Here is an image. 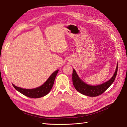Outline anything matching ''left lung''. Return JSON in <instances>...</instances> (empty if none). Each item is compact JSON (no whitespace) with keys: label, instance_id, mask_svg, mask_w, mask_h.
<instances>
[{"label":"left lung","instance_id":"left-lung-1","mask_svg":"<svg viewBox=\"0 0 127 127\" xmlns=\"http://www.w3.org/2000/svg\"><path fill=\"white\" fill-rule=\"evenodd\" d=\"M118 70V65L117 66L116 71L111 78L107 82L103 83L100 85L96 86L89 85L84 83L81 80L76 73L74 69H73L72 73V82L75 89L83 95H87L91 97L97 96L103 93L111 85L116 77Z\"/></svg>","mask_w":127,"mask_h":127}]
</instances>
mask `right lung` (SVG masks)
Listing matches in <instances>:
<instances>
[{"label": "right lung", "instance_id": "1", "mask_svg": "<svg viewBox=\"0 0 127 127\" xmlns=\"http://www.w3.org/2000/svg\"><path fill=\"white\" fill-rule=\"evenodd\" d=\"M58 72V70L55 71L50 76L48 80L46 81V82H45V83H44L40 87L35 89H24L16 87V85H14L13 84L12 85L16 90L24 95L27 96V97L33 98L42 97L43 96L48 94L49 93L50 91L52 89L55 78L56 77Z\"/></svg>", "mask_w": 127, "mask_h": 127}]
</instances>
